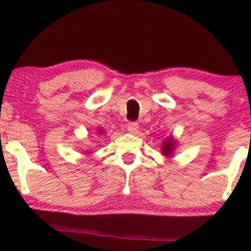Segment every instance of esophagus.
<instances>
[{
  "label": "esophagus",
  "mask_w": 251,
  "mask_h": 251,
  "mask_svg": "<svg viewBox=\"0 0 251 251\" xmlns=\"http://www.w3.org/2000/svg\"><path fill=\"white\" fill-rule=\"evenodd\" d=\"M126 128H128V131L131 132V134H136L138 131V125L136 122H130Z\"/></svg>",
  "instance_id": "esophagus-1"
}]
</instances>
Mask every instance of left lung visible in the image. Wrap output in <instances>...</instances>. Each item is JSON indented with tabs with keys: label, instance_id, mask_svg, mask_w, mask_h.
<instances>
[{
	"label": "left lung",
	"instance_id": "1",
	"mask_svg": "<svg viewBox=\"0 0 251 251\" xmlns=\"http://www.w3.org/2000/svg\"><path fill=\"white\" fill-rule=\"evenodd\" d=\"M174 148H175V143H174V140H172V138H167V140L164 141L163 146H162L163 154L167 155V156L172 155Z\"/></svg>",
	"mask_w": 251,
	"mask_h": 251
}]
</instances>
